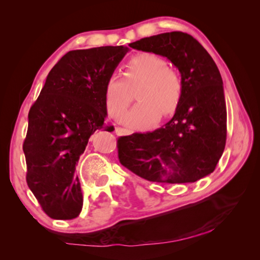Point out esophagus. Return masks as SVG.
I'll list each match as a JSON object with an SVG mask.
<instances>
[{"mask_svg": "<svg viewBox=\"0 0 260 260\" xmlns=\"http://www.w3.org/2000/svg\"><path fill=\"white\" fill-rule=\"evenodd\" d=\"M116 134L117 135H129V134H132V132L126 129V128H121V127H117Z\"/></svg>", "mask_w": 260, "mask_h": 260, "instance_id": "1", "label": "esophagus"}]
</instances>
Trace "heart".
Segmentation results:
<instances>
[{"label":"heart","instance_id":"obj_1","mask_svg":"<svg viewBox=\"0 0 260 260\" xmlns=\"http://www.w3.org/2000/svg\"><path fill=\"white\" fill-rule=\"evenodd\" d=\"M136 94L139 104L122 117V122L133 128H147L161 116H171L182 98V81L177 71L167 68L161 57L139 54L127 61L125 78L117 74L110 77L104 88L105 105L110 116L119 118Z\"/></svg>","mask_w":260,"mask_h":260}]
</instances>
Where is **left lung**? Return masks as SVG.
<instances>
[{"label":"left lung","mask_w":260,"mask_h":260,"mask_svg":"<svg viewBox=\"0 0 260 260\" xmlns=\"http://www.w3.org/2000/svg\"><path fill=\"white\" fill-rule=\"evenodd\" d=\"M166 57L181 74L182 98L172 119L148 133L120 136L121 165L152 182L188 183L214 171L227 136L223 83L214 60L191 35L170 32L133 42Z\"/></svg>","instance_id":"1"}]
</instances>
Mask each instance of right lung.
<instances>
[{
    "instance_id": "obj_1",
    "label": "right lung",
    "mask_w": 260,
    "mask_h": 260,
    "mask_svg": "<svg viewBox=\"0 0 260 260\" xmlns=\"http://www.w3.org/2000/svg\"><path fill=\"white\" fill-rule=\"evenodd\" d=\"M129 48L107 46L72 50L51 69L28 112L23 144L26 181L52 219L81 212L83 197L76 167L95 132H112L104 88Z\"/></svg>"
}]
</instances>
